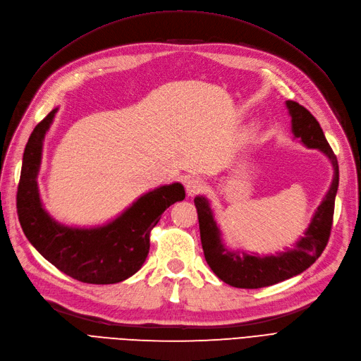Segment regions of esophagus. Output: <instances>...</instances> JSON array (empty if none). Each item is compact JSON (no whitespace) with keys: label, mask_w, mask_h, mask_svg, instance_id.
<instances>
[{"label":"esophagus","mask_w":361,"mask_h":361,"mask_svg":"<svg viewBox=\"0 0 361 361\" xmlns=\"http://www.w3.org/2000/svg\"><path fill=\"white\" fill-rule=\"evenodd\" d=\"M204 190V182L202 179H197V178H192L187 182V192L188 195H195L199 194Z\"/></svg>","instance_id":"1"}]
</instances>
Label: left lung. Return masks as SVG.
<instances>
[{"instance_id":"1","label":"left lung","mask_w":361,"mask_h":361,"mask_svg":"<svg viewBox=\"0 0 361 361\" xmlns=\"http://www.w3.org/2000/svg\"><path fill=\"white\" fill-rule=\"evenodd\" d=\"M286 106L292 117V133L295 138H300L301 143L309 149H319L326 155L333 166V180L325 197L316 209L307 231L295 243L293 248L264 257L247 255L244 251L228 250L221 241V232L214 220L209 202L203 195H197L194 199L199 215L204 259L215 272V276L233 288H265L298 276L314 264V260L322 255L326 243H329L338 187L337 158L326 141L318 120L310 114V111L293 101H286Z\"/></svg>"}]
</instances>
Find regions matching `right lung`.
Masks as SVG:
<instances>
[{
    "label": "right lung",
    "instance_id": "right-lung-1",
    "mask_svg": "<svg viewBox=\"0 0 361 361\" xmlns=\"http://www.w3.org/2000/svg\"><path fill=\"white\" fill-rule=\"evenodd\" d=\"M57 110L54 108L35 128L24 150L16 194L20 227L31 245L72 279L92 285L123 281L143 267L150 231L169 206L185 199V190L174 182L149 191L116 220L99 227H69L56 221L42 204L37 174L43 138Z\"/></svg>",
    "mask_w": 361,
    "mask_h": 361
}]
</instances>
